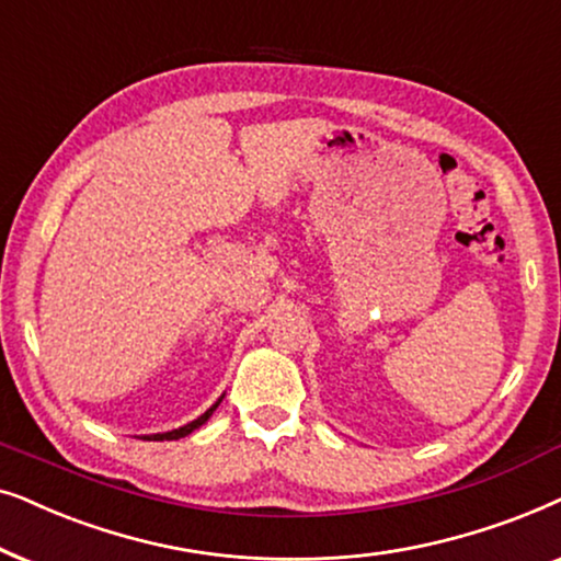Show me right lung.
Returning <instances> with one entry per match:
<instances>
[{
  "mask_svg": "<svg viewBox=\"0 0 561 561\" xmlns=\"http://www.w3.org/2000/svg\"><path fill=\"white\" fill-rule=\"evenodd\" d=\"M222 398H226V394H220V398H218V402H215V405H213V408H207V410H205V413L197 417V421L186 423V425H182V428L167 431V433H151V436H144V442H179V438L190 436V433H192L194 428H199V425H203V423H207V421H210V415L215 413V408H218V405H220V402H222Z\"/></svg>",
  "mask_w": 561,
  "mask_h": 561,
  "instance_id": "right-lung-1",
  "label": "right lung"
}]
</instances>
